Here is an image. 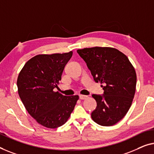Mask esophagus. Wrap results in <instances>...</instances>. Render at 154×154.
Listing matches in <instances>:
<instances>
[{
	"instance_id": "obj_1",
	"label": "esophagus",
	"mask_w": 154,
	"mask_h": 154,
	"mask_svg": "<svg viewBox=\"0 0 154 154\" xmlns=\"http://www.w3.org/2000/svg\"><path fill=\"white\" fill-rule=\"evenodd\" d=\"M79 98L81 100H84L88 98V96H85V95H79Z\"/></svg>"
}]
</instances>
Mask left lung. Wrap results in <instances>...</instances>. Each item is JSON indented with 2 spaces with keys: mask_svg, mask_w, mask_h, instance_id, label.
I'll list each match as a JSON object with an SVG mask.
<instances>
[{
  "mask_svg": "<svg viewBox=\"0 0 154 154\" xmlns=\"http://www.w3.org/2000/svg\"><path fill=\"white\" fill-rule=\"evenodd\" d=\"M77 51L95 82L103 84V95H92L97 103L92 119L103 126L116 124L132 105L137 82L135 68L127 56L115 48L95 47Z\"/></svg>",
  "mask_w": 154,
  "mask_h": 154,
  "instance_id": "left-lung-1",
  "label": "left lung"
}]
</instances>
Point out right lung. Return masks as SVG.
<instances>
[{
    "instance_id": "obj_1",
    "label": "right lung",
    "mask_w": 154,
    "mask_h": 154,
    "mask_svg": "<svg viewBox=\"0 0 154 154\" xmlns=\"http://www.w3.org/2000/svg\"><path fill=\"white\" fill-rule=\"evenodd\" d=\"M72 51L39 54L26 63L17 78L19 96L26 109L37 122L48 128L61 126L70 117L78 96H66L54 91Z\"/></svg>"
}]
</instances>
